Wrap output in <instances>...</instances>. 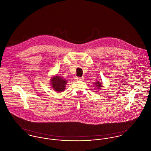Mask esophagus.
<instances>
[{"instance_id": "34e87169", "label": "esophagus", "mask_w": 151, "mask_h": 151, "mask_svg": "<svg viewBox=\"0 0 151 151\" xmlns=\"http://www.w3.org/2000/svg\"><path fill=\"white\" fill-rule=\"evenodd\" d=\"M75 80L76 81H83L84 79L83 78H79V77H76Z\"/></svg>"}]
</instances>
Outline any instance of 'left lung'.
I'll list each match as a JSON object with an SVG mask.
<instances>
[{
  "mask_svg": "<svg viewBox=\"0 0 151 151\" xmlns=\"http://www.w3.org/2000/svg\"><path fill=\"white\" fill-rule=\"evenodd\" d=\"M95 86L96 87H97V89H99L101 87H102V83L101 82H98V81H96V83H95Z\"/></svg>",
  "mask_w": 151,
  "mask_h": 151,
  "instance_id": "8db88e82",
  "label": "left lung"
}]
</instances>
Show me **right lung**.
I'll list each match as a JSON object with an SVG mask.
<instances>
[{
    "label": "right lung",
    "instance_id": "obj_1",
    "mask_svg": "<svg viewBox=\"0 0 151 151\" xmlns=\"http://www.w3.org/2000/svg\"><path fill=\"white\" fill-rule=\"evenodd\" d=\"M67 83V80L63 79L62 78L56 76L52 79H51V84L52 86V88L58 91V93H61L64 91V89L65 88V86Z\"/></svg>",
    "mask_w": 151,
    "mask_h": 151
}]
</instances>
